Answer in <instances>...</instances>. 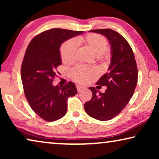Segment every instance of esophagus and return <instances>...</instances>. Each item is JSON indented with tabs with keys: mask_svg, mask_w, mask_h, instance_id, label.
<instances>
[{
	"mask_svg": "<svg viewBox=\"0 0 159 159\" xmlns=\"http://www.w3.org/2000/svg\"><path fill=\"white\" fill-rule=\"evenodd\" d=\"M84 88L82 86H80V85H77V91L78 92H80V91H81L82 89H84Z\"/></svg>",
	"mask_w": 159,
	"mask_h": 159,
	"instance_id": "esophagus-1",
	"label": "esophagus"
}]
</instances>
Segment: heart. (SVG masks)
Returning a JSON list of instances; mask_svg holds the SVG:
<instances>
[{"mask_svg":"<svg viewBox=\"0 0 159 159\" xmlns=\"http://www.w3.org/2000/svg\"><path fill=\"white\" fill-rule=\"evenodd\" d=\"M78 43L90 49L93 55L98 58H101L108 55L106 51L108 47L107 40L101 34L91 33L85 36L80 37L78 38ZM77 48V43L73 39L66 40L63 43L60 49L62 61L65 64L73 62L75 58ZM95 74L94 70L83 66L75 67L71 72L73 79L81 83H86L90 81Z\"/></svg>","mask_w":159,"mask_h":159,"instance_id":"heart-1","label":"heart"}]
</instances>
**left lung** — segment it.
<instances>
[{
    "instance_id": "1",
    "label": "left lung",
    "mask_w": 159,
    "mask_h": 159,
    "mask_svg": "<svg viewBox=\"0 0 159 159\" xmlns=\"http://www.w3.org/2000/svg\"><path fill=\"white\" fill-rule=\"evenodd\" d=\"M90 32L103 34L111 45V64L108 72L100 78L97 84L106 86L105 93L93 87V98L84 105L89 116L100 121L110 120L117 116L129 103L138 83V68L133 51L127 40L111 29Z\"/></svg>"
}]
</instances>
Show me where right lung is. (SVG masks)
I'll use <instances>...</instances> for the list:
<instances>
[{
  "instance_id": "1",
  "label": "right lung",
  "mask_w": 159,
  "mask_h": 159,
  "mask_svg": "<svg viewBox=\"0 0 159 159\" xmlns=\"http://www.w3.org/2000/svg\"><path fill=\"white\" fill-rule=\"evenodd\" d=\"M83 31L54 28L32 39L26 50L21 69L24 91L30 107L40 118L54 121L67 111V100L77 94L72 82L53 86L56 68L61 64L60 47Z\"/></svg>"
}]
</instances>
